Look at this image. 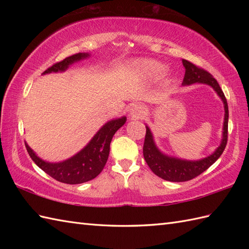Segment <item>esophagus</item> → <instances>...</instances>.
<instances>
[{"mask_svg": "<svg viewBox=\"0 0 249 249\" xmlns=\"http://www.w3.org/2000/svg\"><path fill=\"white\" fill-rule=\"evenodd\" d=\"M145 113V108L141 105H133L129 108V115L134 119H140Z\"/></svg>", "mask_w": 249, "mask_h": 249, "instance_id": "esophagus-1", "label": "esophagus"}]
</instances>
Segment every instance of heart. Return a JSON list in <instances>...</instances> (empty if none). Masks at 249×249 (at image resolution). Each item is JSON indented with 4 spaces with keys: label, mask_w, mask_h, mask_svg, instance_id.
<instances>
[{
    "label": "heart",
    "mask_w": 249,
    "mask_h": 249,
    "mask_svg": "<svg viewBox=\"0 0 249 249\" xmlns=\"http://www.w3.org/2000/svg\"><path fill=\"white\" fill-rule=\"evenodd\" d=\"M134 70L140 76L145 78H153L162 71V65L160 62L151 59H142L134 63Z\"/></svg>",
    "instance_id": "obj_1"
}]
</instances>
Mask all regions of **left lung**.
<instances>
[{
  "label": "left lung",
  "mask_w": 249,
  "mask_h": 249,
  "mask_svg": "<svg viewBox=\"0 0 249 249\" xmlns=\"http://www.w3.org/2000/svg\"><path fill=\"white\" fill-rule=\"evenodd\" d=\"M182 62L185 67V76L182 82L183 87L190 86V84L194 83L206 84V86L213 88L214 91L217 93L218 96L223 100L225 108L223 139H221L219 146L215 150L213 154L199 160H181V158L168 156L161 153L155 144L151 129L146 126V134L143 144L144 160L147 166L150 167L151 170L157 177L170 182H186L204 172L223 154L227 145V140H228L229 110L223 89H220L218 82L216 81V79L209 71H204L203 68L196 66L187 60H182Z\"/></svg>",
  "instance_id": "obj_1"
}]
</instances>
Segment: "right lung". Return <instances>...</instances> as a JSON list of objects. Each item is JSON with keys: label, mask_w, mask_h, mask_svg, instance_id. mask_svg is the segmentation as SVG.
I'll list each match as a JSON object with an SVG mask.
<instances>
[{"label": "right lung", "mask_w": 249, "mask_h": 249, "mask_svg": "<svg viewBox=\"0 0 249 249\" xmlns=\"http://www.w3.org/2000/svg\"><path fill=\"white\" fill-rule=\"evenodd\" d=\"M89 56V53H81V52L68 56L46 70L43 75L65 71L73 63L87 59ZM125 122L126 116L107 122L80 152L61 162L45 161L37 156L26 143L25 147L32 160L51 178L66 184H81L91 181L103 171L109 156L112 137L116 130L125 124Z\"/></svg>", "instance_id": "obj_1"}]
</instances>
